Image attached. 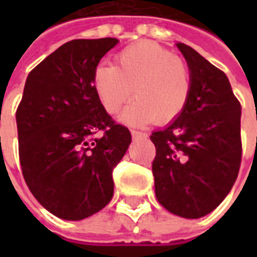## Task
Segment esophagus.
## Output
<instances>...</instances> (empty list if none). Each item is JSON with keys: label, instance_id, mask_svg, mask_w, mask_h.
<instances>
[{"label": "esophagus", "instance_id": "1", "mask_svg": "<svg viewBox=\"0 0 257 257\" xmlns=\"http://www.w3.org/2000/svg\"><path fill=\"white\" fill-rule=\"evenodd\" d=\"M132 136L134 139H140V137H146V134L142 133V132H137V130H132Z\"/></svg>", "mask_w": 257, "mask_h": 257}]
</instances>
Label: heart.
I'll return each mask as SVG.
<instances>
[{
  "instance_id": "b5f03b06",
  "label": "heart",
  "mask_w": 257,
  "mask_h": 257,
  "mask_svg": "<svg viewBox=\"0 0 257 257\" xmlns=\"http://www.w3.org/2000/svg\"><path fill=\"white\" fill-rule=\"evenodd\" d=\"M94 94L108 114H117L136 97L120 120L144 125L174 121L184 111L192 77L184 61L152 41H139L115 55V65L98 64L91 75Z\"/></svg>"
}]
</instances>
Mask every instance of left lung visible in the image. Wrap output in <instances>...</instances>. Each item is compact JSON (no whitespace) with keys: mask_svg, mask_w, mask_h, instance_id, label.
Segmentation results:
<instances>
[{"mask_svg":"<svg viewBox=\"0 0 257 257\" xmlns=\"http://www.w3.org/2000/svg\"><path fill=\"white\" fill-rule=\"evenodd\" d=\"M176 45L189 65L192 91L184 111L150 136L154 189L166 210L199 219L223 202L237 179L242 107L222 70L192 47Z\"/></svg>","mask_w":257,"mask_h":257,"instance_id":"1","label":"left lung"}]
</instances>
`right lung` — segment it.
Segmentation results:
<instances>
[{"label":"right lung","instance_id":"1","mask_svg":"<svg viewBox=\"0 0 257 257\" xmlns=\"http://www.w3.org/2000/svg\"><path fill=\"white\" fill-rule=\"evenodd\" d=\"M117 43L63 44L28 74L17 108L25 183L43 207L64 220H83L108 204L114 167L132 143L128 128L108 115L91 87L94 68Z\"/></svg>","mask_w":257,"mask_h":257}]
</instances>
